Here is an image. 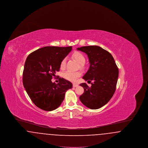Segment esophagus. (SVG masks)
<instances>
[{
	"label": "esophagus",
	"instance_id": "34e87169",
	"mask_svg": "<svg viewBox=\"0 0 148 148\" xmlns=\"http://www.w3.org/2000/svg\"><path fill=\"white\" fill-rule=\"evenodd\" d=\"M73 87L74 88H75V87H77V86H78V84H73Z\"/></svg>",
	"mask_w": 148,
	"mask_h": 148
}]
</instances>
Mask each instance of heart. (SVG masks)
<instances>
[{
  "label": "heart",
  "mask_w": 148,
  "mask_h": 148,
  "mask_svg": "<svg viewBox=\"0 0 148 148\" xmlns=\"http://www.w3.org/2000/svg\"><path fill=\"white\" fill-rule=\"evenodd\" d=\"M73 58L78 63L80 64L81 66L85 63V58L84 56L79 51H75L72 54ZM66 66V58H64L60 63V68L63 69L65 68ZM81 75V73L79 71L74 72L71 71H66L63 74V77L71 82H75L77 77H79Z\"/></svg>",
  "instance_id": "obj_1"
}]
</instances>
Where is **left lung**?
Here are the masks:
<instances>
[{
	"label": "left lung",
	"mask_w": 148,
	"mask_h": 148,
	"mask_svg": "<svg viewBox=\"0 0 148 148\" xmlns=\"http://www.w3.org/2000/svg\"><path fill=\"white\" fill-rule=\"evenodd\" d=\"M77 50L88 55L90 63L83 79L88 82H94L90 87L85 83L80 84L84 89L80 100L86 107L98 109L112 98L116 90L119 69L112 54L99 46H85Z\"/></svg>",
	"instance_id": "obj_1"
}]
</instances>
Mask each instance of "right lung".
I'll list each match as a JSON object with an SVG mask.
<instances>
[{
    "instance_id": "add662e5",
    "label": "right lung",
    "mask_w": 148,
    "mask_h": 148,
    "mask_svg": "<svg viewBox=\"0 0 148 148\" xmlns=\"http://www.w3.org/2000/svg\"><path fill=\"white\" fill-rule=\"evenodd\" d=\"M71 50L72 47H45L30 54L26 59L23 85L33 103L43 110L56 109L63 102L65 92L73 87L63 77L58 84L51 82L60 70L62 60Z\"/></svg>"
}]
</instances>
